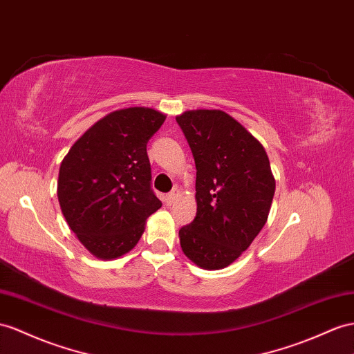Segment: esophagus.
Wrapping results in <instances>:
<instances>
[{"instance_id":"obj_1","label":"esophagus","mask_w":354,"mask_h":354,"mask_svg":"<svg viewBox=\"0 0 354 354\" xmlns=\"http://www.w3.org/2000/svg\"><path fill=\"white\" fill-rule=\"evenodd\" d=\"M179 196H180V189H179V188H174V189H171V192L167 194L166 202H167L169 205H174V203L178 201Z\"/></svg>"}]
</instances>
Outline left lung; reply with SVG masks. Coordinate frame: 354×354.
I'll return each instance as SVG.
<instances>
[{"instance_id": "obj_1", "label": "left lung", "mask_w": 354, "mask_h": 354, "mask_svg": "<svg viewBox=\"0 0 354 354\" xmlns=\"http://www.w3.org/2000/svg\"><path fill=\"white\" fill-rule=\"evenodd\" d=\"M176 121L197 169V214L179 230L180 248L198 268H227L268 221L275 193L268 153L245 127L223 111H187Z\"/></svg>"}]
</instances>
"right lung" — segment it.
Masks as SVG:
<instances>
[{
  "instance_id": "1",
  "label": "right lung",
  "mask_w": 354,
  "mask_h": 354,
  "mask_svg": "<svg viewBox=\"0 0 354 354\" xmlns=\"http://www.w3.org/2000/svg\"><path fill=\"white\" fill-rule=\"evenodd\" d=\"M165 120L151 107L111 112L62 160L57 188L61 211L94 257L113 260L131 251L145 221L161 207L151 189L147 143Z\"/></svg>"
}]
</instances>
